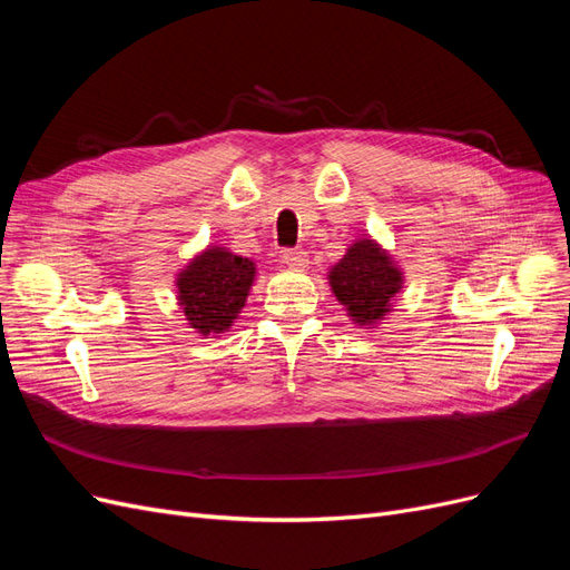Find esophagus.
<instances>
[{
  "mask_svg": "<svg viewBox=\"0 0 570 570\" xmlns=\"http://www.w3.org/2000/svg\"><path fill=\"white\" fill-rule=\"evenodd\" d=\"M281 258H283V264L292 271H304L308 266V256L304 249H285L281 254Z\"/></svg>",
  "mask_w": 570,
  "mask_h": 570,
  "instance_id": "esophagus-1",
  "label": "esophagus"
}]
</instances>
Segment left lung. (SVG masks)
<instances>
[{
  "mask_svg": "<svg viewBox=\"0 0 570 570\" xmlns=\"http://www.w3.org/2000/svg\"><path fill=\"white\" fill-rule=\"evenodd\" d=\"M327 283L352 323L375 327L394 312V297L404 287V271L381 243L366 235L354 239L331 266Z\"/></svg>",
  "mask_w": 570,
  "mask_h": 570,
  "instance_id": "8db88e82",
  "label": "left lung"
}]
</instances>
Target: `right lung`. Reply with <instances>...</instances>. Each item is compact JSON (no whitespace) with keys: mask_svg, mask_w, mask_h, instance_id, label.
Returning a JSON list of instances; mask_svg holds the SVG:
<instances>
[{"mask_svg":"<svg viewBox=\"0 0 570 570\" xmlns=\"http://www.w3.org/2000/svg\"><path fill=\"white\" fill-rule=\"evenodd\" d=\"M256 278V264L228 247L209 245L178 271L176 299L189 327L218 337L243 314Z\"/></svg>","mask_w":570,"mask_h":570,"instance_id":"add662e5","label":"right lung"}]
</instances>
